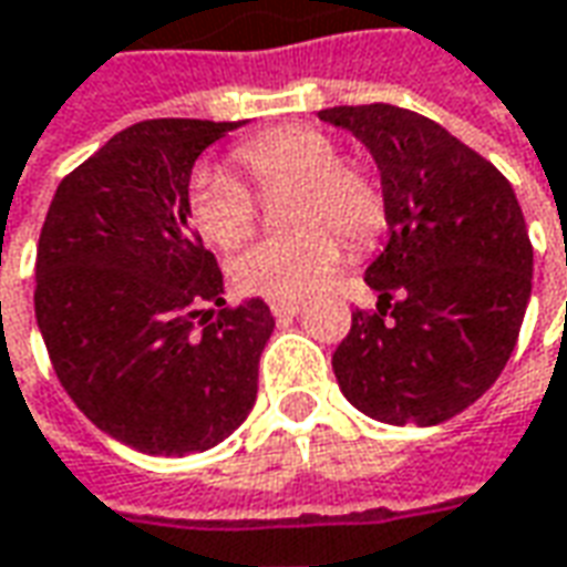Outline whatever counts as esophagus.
I'll return each instance as SVG.
<instances>
[{
  "label": "esophagus",
  "instance_id": "esophagus-1",
  "mask_svg": "<svg viewBox=\"0 0 567 567\" xmlns=\"http://www.w3.org/2000/svg\"><path fill=\"white\" fill-rule=\"evenodd\" d=\"M269 310L276 319H291V316L300 313V300H272Z\"/></svg>",
  "mask_w": 567,
  "mask_h": 567
}]
</instances>
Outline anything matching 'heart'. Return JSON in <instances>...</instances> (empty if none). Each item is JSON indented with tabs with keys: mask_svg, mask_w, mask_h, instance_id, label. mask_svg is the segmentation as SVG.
I'll list each match as a JSON object with an SVG mask.
<instances>
[{
	"mask_svg": "<svg viewBox=\"0 0 567 567\" xmlns=\"http://www.w3.org/2000/svg\"><path fill=\"white\" fill-rule=\"evenodd\" d=\"M233 164L257 195L285 192V233L267 235L229 264L233 282L260 298H303L338 267L341 245L363 248L384 223L379 183L344 164L332 138L310 126H276L241 142ZM245 183L219 167H195L186 186L192 229L214 248H235L257 223V202Z\"/></svg>",
	"mask_w": 567,
	"mask_h": 567,
	"instance_id": "obj_1",
	"label": "heart"
}]
</instances>
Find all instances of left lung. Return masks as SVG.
<instances>
[{"label":"left lung","mask_w":567,"mask_h":567,"mask_svg":"<svg viewBox=\"0 0 567 567\" xmlns=\"http://www.w3.org/2000/svg\"><path fill=\"white\" fill-rule=\"evenodd\" d=\"M372 152L391 238L332 357L341 394L388 425H441L509 363L534 248L509 179L441 123L396 105L319 111Z\"/></svg>","instance_id":"8db88e82"}]
</instances>
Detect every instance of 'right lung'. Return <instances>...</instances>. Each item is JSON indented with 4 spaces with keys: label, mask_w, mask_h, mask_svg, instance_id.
I'll return each instance as SVG.
<instances>
[{
    "label": "right lung",
    "mask_w": 567,
    "mask_h": 567,
    "mask_svg": "<svg viewBox=\"0 0 567 567\" xmlns=\"http://www.w3.org/2000/svg\"><path fill=\"white\" fill-rule=\"evenodd\" d=\"M235 126L133 123L61 179L42 223L33 307L58 381L95 429L148 456L217 446L257 400L276 319L260 298L226 307L186 214L198 154Z\"/></svg>",
    "instance_id": "obj_1"
}]
</instances>
